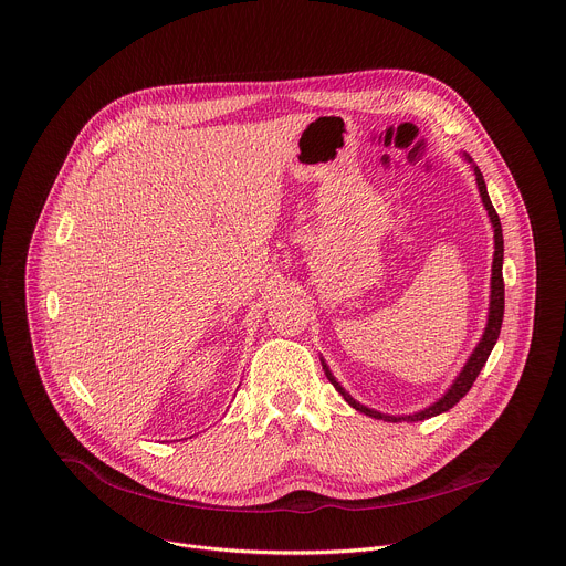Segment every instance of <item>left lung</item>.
Wrapping results in <instances>:
<instances>
[{"label": "left lung", "mask_w": 566, "mask_h": 566, "mask_svg": "<svg viewBox=\"0 0 566 566\" xmlns=\"http://www.w3.org/2000/svg\"><path fill=\"white\" fill-rule=\"evenodd\" d=\"M464 161L471 166L473 175H475V184H478V191H480V200H482V207L486 209V216H489V222H491V229H493V264H491V291H489V313H486V324H484V331H482V337L480 342L475 344V348L471 350L469 359L464 361L462 370L455 375V380L451 382V387L436 400L431 402L429 407L416 411V413H402V416H391V413H382V411H375L361 402H357L339 382L335 375L331 373L328 364L324 357H319L322 361V368L326 373L328 382L335 387V391L359 413L368 416V418H375V420H385V422H422V420H429V418H436L440 413H447L449 409H453L467 394L469 389L473 387L475 378L480 375L482 366L486 364L497 337H500V328H502V317H504V280H502V262H504V238H502V224H500V218L491 205V198L486 193V184H484V177L480 172V168L475 166V161L469 157V153H462Z\"/></svg>", "instance_id": "8db88e82"}]
</instances>
